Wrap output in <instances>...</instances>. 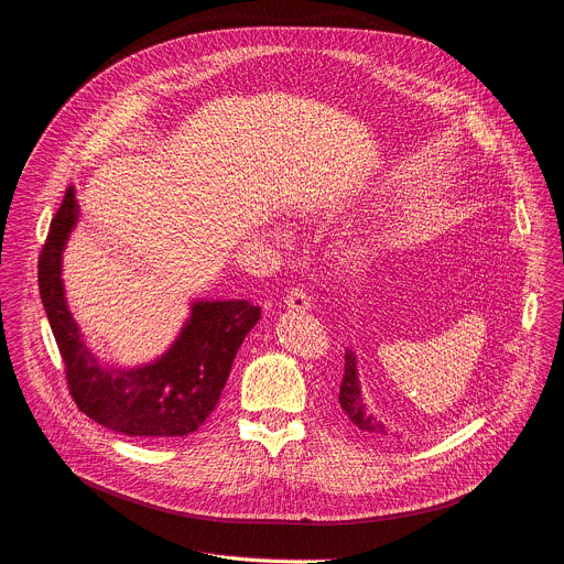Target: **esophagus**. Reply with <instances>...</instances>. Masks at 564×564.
<instances>
[{
	"label": "esophagus",
	"instance_id": "esophagus-1",
	"mask_svg": "<svg viewBox=\"0 0 564 564\" xmlns=\"http://www.w3.org/2000/svg\"><path fill=\"white\" fill-rule=\"evenodd\" d=\"M285 305H288L290 310H294V312H307V310L312 307V299H310V294H307L301 285H296V288H292V290L288 292Z\"/></svg>",
	"mask_w": 564,
	"mask_h": 564
}]
</instances>
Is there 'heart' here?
Segmentation results:
<instances>
[{
    "mask_svg": "<svg viewBox=\"0 0 564 564\" xmlns=\"http://www.w3.org/2000/svg\"><path fill=\"white\" fill-rule=\"evenodd\" d=\"M362 254H365V248H360V246H351L345 250V257L349 263H356L358 259H362Z\"/></svg>",
    "mask_w": 564,
    "mask_h": 564,
    "instance_id": "obj_1",
    "label": "heart"
}]
</instances>
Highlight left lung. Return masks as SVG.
Segmentation results:
<instances>
[{
  "instance_id": "8db88e82",
  "label": "left lung",
  "mask_w": 564,
  "mask_h": 564,
  "mask_svg": "<svg viewBox=\"0 0 564 564\" xmlns=\"http://www.w3.org/2000/svg\"><path fill=\"white\" fill-rule=\"evenodd\" d=\"M338 405H340V414L365 438L388 441L392 436L388 425L381 419H377V414H373L367 408V403L362 401L360 383H358V369H356V354L351 349H345V373H343V381L338 388Z\"/></svg>"
}]
</instances>
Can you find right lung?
<instances>
[{
	"instance_id": "right-lung-1",
	"label": "right lung",
	"mask_w": 564,
	"mask_h": 564,
	"mask_svg": "<svg viewBox=\"0 0 564 564\" xmlns=\"http://www.w3.org/2000/svg\"><path fill=\"white\" fill-rule=\"evenodd\" d=\"M77 219L70 185L40 254V294L73 401L88 419L126 436L197 432L217 408L237 349L261 318V307L248 301H195L191 318L161 358L134 369L106 367L86 347L64 294L62 252Z\"/></svg>"
}]
</instances>
